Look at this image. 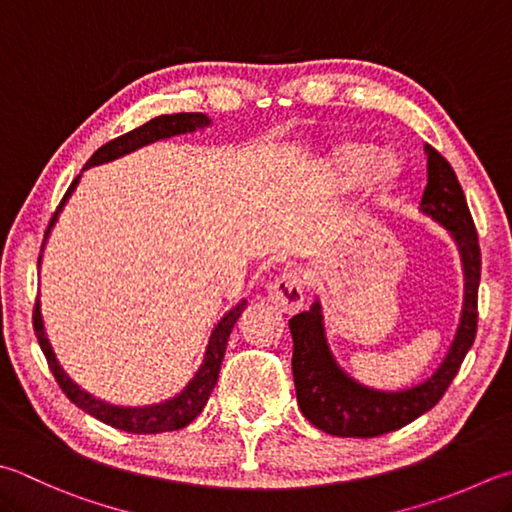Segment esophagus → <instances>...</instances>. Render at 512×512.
Listing matches in <instances>:
<instances>
[{"label":"esophagus","mask_w":512,"mask_h":512,"mask_svg":"<svg viewBox=\"0 0 512 512\" xmlns=\"http://www.w3.org/2000/svg\"><path fill=\"white\" fill-rule=\"evenodd\" d=\"M267 296L278 310L285 314H296L303 310L305 294H303V276L296 269L281 274L276 281L267 287Z\"/></svg>","instance_id":"esophagus-1"}]
</instances>
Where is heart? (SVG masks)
Masks as SVG:
<instances>
[{
	"instance_id": "obj_1",
	"label": "heart",
	"mask_w": 512,
	"mask_h": 512,
	"mask_svg": "<svg viewBox=\"0 0 512 512\" xmlns=\"http://www.w3.org/2000/svg\"><path fill=\"white\" fill-rule=\"evenodd\" d=\"M374 158H376V149L372 144H365V142L341 144L332 158V167H330L332 178L347 182V185H350V182H359L372 167ZM394 173H397V167H394L392 158H383L379 165H376V176H379V180H392Z\"/></svg>"
}]
</instances>
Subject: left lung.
<instances>
[{
  "label": "left lung",
  "mask_w": 512,
  "mask_h": 512,
  "mask_svg": "<svg viewBox=\"0 0 512 512\" xmlns=\"http://www.w3.org/2000/svg\"><path fill=\"white\" fill-rule=\"evenodd\" d=\"M428 153V185L421 211L446 227L459 247L466 276V298L461 323L446 361L426 383L403 392L368 390L343 374L325 343L321 305L296 314L289 321L294 339L292 372L298 408L318 430L334 437L370 439L408 426L423 412L435 408L455 379L477 334V294L481 278V249L468 202L450 162L437 149Z\"/></svg>",
  "instance_id": "8db88e82"
}]
</instances>
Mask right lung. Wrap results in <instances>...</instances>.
I'll use <instances>...</instances> for the list:
<instances>
[{
  "label": "right lung",
  "mask_w": 512,
  "mask_h": 512,
  "mask_svg": "<svg viewBox=\"0 0 512 512\" xmlns=\"http://www.w3.org/2000/svg\"><path fill=\"white\" fill-rule=\"evenodd\" d=\"M209 124L207 115L205 113H171V115H158V118H153L149 122H144L142 127L133 129L129 133H124V136H118L109 140L106 144L93 153L86 162L84 167H93V165H102V162H109L113 158H120L124 153H129L133 149L142 147V144H149V142H156L162 138H169V136H176V133H187V131H196L200 127H205ZM77 176L71 187L66 189V194L62 198L60 205H57V211L51 218V223H48V229L44 234V240L48 236V231H51L53 223L57 214H60V209L64 207L66 198L71 196V191L75 189ZM42 260V254H40ZM245 312V301L238 303L234 310L229 314H225V318H220V323L216 325V330L211 332V339L207 345V354H205V361H202L200 370L196 372L194 379L189 381V385L185 390H182L178 397H173L165 403H158V406H149V408H118V406H109V403L93 399L91 394H86L84 390L77 388V385L69 379V376L64 374V370L60 368V363H57L55 354L51 350V343H48L46 334H44V323H42V314H40V301L35 303V310H33V327H35V334H37V341H40L42 352L48 361V368H51L55 381L60 383L62 392L69 397L77 408L89 412L91 417L100 419L102 423L111 428H118L124 432H133V435H158V432H171V430H180L189 426L191 421H194L198 414L202 412V408L207 406V399L211 390H214V385L218 381V372H220V365H223V356L227 350V341H229V334H231V327L240 318V314Z\"/></svg>",
  "instance_id": "obj_1"
}]
</instances>
